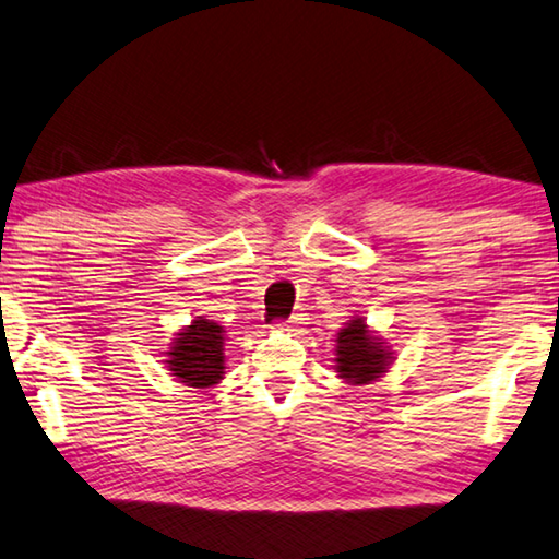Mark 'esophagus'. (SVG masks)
<instances>
[{
    "mask_svg": "<svg viewBox=\"0 0 559 559\" xmlns=\"http://www.w3.org/2000/svg\"><path fill=\"white\" fill-rule=\"evenodd\" d=\"M300 324H306V314H300V312H296V314H293V318L286 322V324H283V330H296V328H300Z\"/></svg>",
    "mask_w": 559,
    "mask_h": 559,
    "instance_id": "obj_1",
    "label": "esophagus"
}]
</instances>
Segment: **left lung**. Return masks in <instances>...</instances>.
<instances>
[{
	"instance_id": "1",
	"label": "left lung",
	"mask_w": 559,
	"mask_h": 559,
	"mask_svg": "<svg viewBox=\"0 0 559 559\" xmlns=\"http://www.w3.org/2000/svg\"><path fill=\"white\" fill-rule=\"evenodd\" d=\"M334 371L349 385H367L381 379L395 361L393 352L367 320L354 314L334 340Z\"/></svg>"
}]
</instances>
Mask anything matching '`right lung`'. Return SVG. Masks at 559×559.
Wrapping results in <instances>:
<instances>
[{"mask_svg": "<svg viewBox=\"0 0 559 559\" xmlns=\"http://www.w3.org/2000/svg\"><path fill=\"white\" fill-rule=\"evenodd\" d=\"M225 330L222 324L198 318L186 324L166 352L170 377L190 389H215L225 379Z\"/></svg>", "mask_w": 559, "mask_h": 559, "instance_id": "right-lung-1", "label": "right lung"}]
</instances>
